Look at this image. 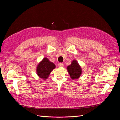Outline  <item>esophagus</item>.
Masks as SVG:
<instances>
[{
    "mask_svg": "<svg viewBox=\"0 0 120 120\" xmlns=\"http://www.w3.org/2000/svg\"><path fill=\"white\" fill-rule=\"evenodd\" d=\"M58 66H59V67H63L64 64L62 63H59L58 64Z\"/></svg>",
    "mask_w": 120,
    "mask_h": 120,
    "instance_id": "34e87169",
    "label": "esophagus"
}]
</instances>
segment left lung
Segmentation results:
<instances>
[{"label":"left lung","mask_w":120,"mask_h":120,"mask_svg":"<svg viewBox=\"0 0 120 120\" xmlns=\"http://www.w3.org/2000/svg\"><path fill=\"white\" fill-rule=\"evenodd\" d=\"M67 70L71 79H78L82 75V70L77 60H74L72 61L71 64L67 67Z\"/></svg>","instance_id":"8db88e82"}]
</instances>
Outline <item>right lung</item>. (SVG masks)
<instances>
[{
    "instance_id": "right-lung-1",
    "label": "right lung",
    "mask_w": 120,
    "mask_h": 120,
    "mask_svg": "<svg viewBox=\"0 0 120 120\" xmlns=\"http://www.w3.org/2000/svg\"><path fill=\"white\" fill-rule=\"evenodd\" d=\"M55 68V64L50 61L48 58L45 57L38 65L37 73L39 78L45 79L48 78L50 72Z\"/></svg>"
}]
</instances>
